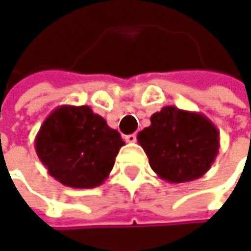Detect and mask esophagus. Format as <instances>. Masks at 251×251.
I'll use <instances>...</instances> for the list:
<instances>
[{
    "instance_id": "obj_1",
    "label": "esophagus",
    "mask_w": 251,
    "mask_h": 251,
    "mask_svg": "<svg viewBox=\"0 0 251 251\" xmlns=\"http://www.w3.org/2000/svg\"><path fill=\"white\" fill-rule=\"evenodd\" d=\"M125 141H126V142H129V144H133V142H136V135H135V133L126 135Z\"/></svg>"
}]
</instances>
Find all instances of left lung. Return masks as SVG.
Wrapping results in <instances>:
<instances>
[{
	"mask_svg": "<svg viewBox=\"0 0 251 251\" xmlns=\"http://www.w3.org/2000/svg\"><path fill=\"white\" fill-rule=\"evenodd\" d=\"M153 172L172 184L201 178L216 161L220 132L202 113L164 106L138 133Z\"/></svg>",
	"mask_w": 251,
	"mask_h": 251,
	"instance_id": "obj_1",
	"label": "left lung"
}]
</instances>
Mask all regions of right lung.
Returning <instances> with one entry per match:
<instances>
[{"label": "right lung", "instance_id": "right-lung-1", "mask_svg": "<svg viewBox=\"0 0 251 251\" xmlns=\"http://www.w3.org/2000/svg\"><path fill=\"white\" fill-rule=\"evenodd\" d=\"M34 145L40 161L58 182L95 188L109 176L125 142L89 106L63 104L46 118Z\"/></svg>", "mask_w": 251, "mask_h": 251}]
</instances>
